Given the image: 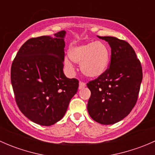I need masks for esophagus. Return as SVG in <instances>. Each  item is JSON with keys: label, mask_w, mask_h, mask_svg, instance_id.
Returning a JSON list of instances; mask_svg holds the SVG:
<instances>
[{"label": "esophagus", "mask_w": 155, "mask_h": 155, "mask_svg": "<svg viewBox=\"0 0 155 155\" xmlns=\"http://www.w3.org/2000/svg\"><path fill=\"white\" fill-rule=\"evenodd\" d=\"M85 86H86V84L84 83V82H79V89H82L84 88Z\"/></svg>", "instance_id": "obj_1"}]
</instances>
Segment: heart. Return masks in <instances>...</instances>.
<instances>
[{
    "mask_svg": "<svg viewBox=\"0 0 155 155\" xmlns=\"http://www.w3.org/2000/svg\"><path fill=\"white\" fill-rule=\"evenodd\" d=\"M69 56L73 61L80 63V70L85 76L97 78L107 71L110 59V51L106 43L94 41L74 46L69 49ZM65 58L64 64L71 69L73 64Z\"/></svg>",
    "mask_w": 155,
    "mask_h": 155,
    "instance_id": "1",
    "label": "heart"
}]
</instances>
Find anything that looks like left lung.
<instances>
[{
	"mask_svg": "<svg viewBox=\"0 0 155 155\" xmlns=\"http://www.w3.org/2000/svg\"><path fill=\"white\" fill-rule=\"evenodd\" d=\"M111 48V61L107 71L87 84L91 91L87 112L93 120L112 124L124 119L138 99L143 80L141 63L132 46L114 37H99Z\"/></svg>",
	"mask_w": 155,
	"mask_h": 155,
	"instance_id": "obj_1",
	"label": "left lung"
}]
</instances>
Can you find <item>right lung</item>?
I'll list each match as a JSON object with an SVG mask.
<instances>
[{"label": "right lung", "mask_w": 155, "mask_h": 155, "mask_svg": "<svg viewBox=\"0 0 155 155\" xmlns=\"http://www.w3.org/2000/svg\"><path fill=\"white\" fill-rule=\"evenodd\" d=\"M65 35L61 31L54 37L29 39L11 67L17 105L25 116L40 125L60 121L79 87V81L67 78L63 71Z\"/></svg>", "instance_id": "obj_1"}]
</instances>
